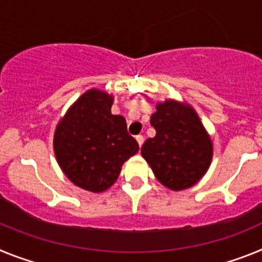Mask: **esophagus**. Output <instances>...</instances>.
<instances>
[{"instance_id":"esophagus-1","label":"esophagus","mask_w":262,"mask_h":262,"mask_svg":"<svg viewBox=\"0 0 262 262\" xmlns=\"http://www.w3.org/2000/svg\"><path fill=\"white\" fill-rule=\"evenodd\" d=\"M136 141H137L138 146H142V144H144V136H136Z\"/></svg>"}]
</instances>
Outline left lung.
I'll return each mask as SVG.
<instances>
[{
	"instance_id": "left-lung-1",
	"label": "left lung",
	"mask_w": 262,
	"mask_h": 262,
	"mask_svg": "<svg viewBox=\"0 0 262 262\" xmlns=\"http://www.w3.org/2000/svg\"><path fill=\"white\" fill-rule=\"evenodd\" d=\"M156 109L150 117L156 137L145 141L141 154L165 187L172 191L192 187L212 161L210 134L190 104L167 99Z\"/></svg>"
}]
</instances>
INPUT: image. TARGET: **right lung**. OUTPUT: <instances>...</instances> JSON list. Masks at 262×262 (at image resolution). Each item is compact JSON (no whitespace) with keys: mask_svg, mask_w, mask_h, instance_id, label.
Wrapping results in <instances>:
<instances>
[{"mask_svg":"<svg viewBox=\"0 0 262 262\" xmlns=\"http://www.w3.org/2000/svg\"><path fill=\"white\" fill-rule=\"evenodd\" d=\"M113 95L92 88L59 120L54 153L64 175L77 187L103 192L115 185L125 161L138 151L122 116L112 115Z\"/></svg>","mask_w":262,"mask_h":262,"instance_id":"1","label":"right lung"}]
</instances>
